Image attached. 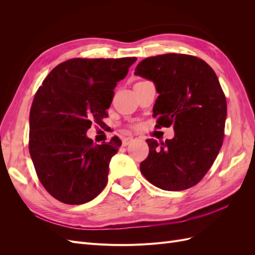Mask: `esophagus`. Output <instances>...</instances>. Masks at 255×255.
I'll list each match as a JSON object with an SVG mask.
<instances>
[{
    "label": "esophagus",
    "mask_w": 255,
    "mask_h": 255,
    "mask_svg": "<svg viewBox=\"0 0 255 255\" xmlns=\"http://www.w3.org/2000/svg\"><path fill=\"white\" fill-rule=\"evenodd\" d=\"M132 141H133V137H126V138H123L122 145H123V146H127L128 144H129Z\"/></svg>",
    "instance_id": "1"
}]
</instances>
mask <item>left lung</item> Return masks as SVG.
<instances>
[{"label":"left lung","mask_w":255,"mask_h":255,"mask_svg":"<svg viewBox=\"0 0 255 255\" xmlns=\"http://www.w3.org/2000/svg\"><path fill=\"white\" fill-rule=\"evenodd\" d=\"M135 74L155 85L156 127L172 126L175 133L160 144L146 139L141 173L164 190L195 186L214 164L225 136L227 101L217 75L204 60L175 53L141 60Z\"/></svg>","instance_id":"obj_1"}]
</instances>
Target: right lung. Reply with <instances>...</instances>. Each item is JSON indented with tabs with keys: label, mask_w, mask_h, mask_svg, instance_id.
Wrapping results in <instances>:
<instances>
[{
	"label": "right lung",
	"mask_w": 255,
	"mask_h": 255,
	"mask_svg": "<svg viewBox=\"0 0 255 255\" xmlns=\"http://www.w3.org/2000/svg\"><path fill=\"white\" fill-rule=\"evenodd\" d=\"M136 57L73 58L56 66L37 90L29 112V154L38 179L66 204H84L107 184L110 161L121 140L95 144L86 132L102 125Z\"/></svg>",
	"instance_id": "add662e5"
}]
</instances>
